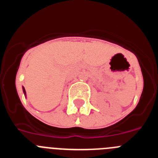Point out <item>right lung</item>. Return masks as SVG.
<instances>
[{
  "label": "right lung",
  "instance_id": "1",
  "mask_svg": "<svg viewBox=\"0 0 158 158\" xmlns=\"http://www.w3.org/2000/svg\"><path fill=\"white\" fill-rule=\"evenodd\" d=\"M23 93H24V94L26 95V91H25V89H24V88L23 87Z\"/></svg>",
  "mask_w": 158,
  "mask_h": 158
}]
</instances>
